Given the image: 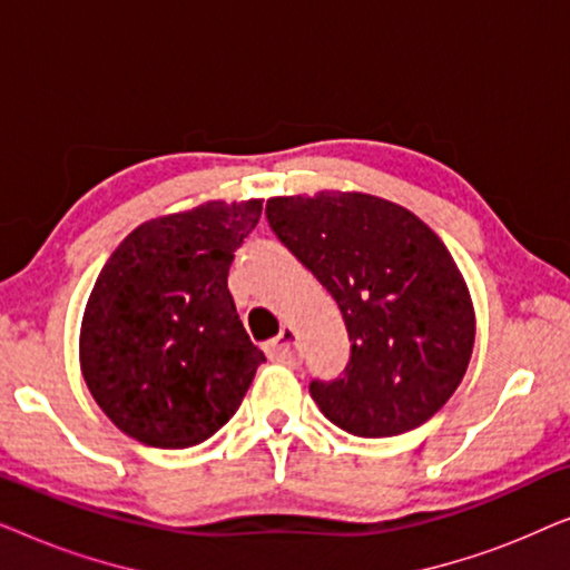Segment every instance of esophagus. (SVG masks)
<instances>
[{
	"mask_svg": "<svg viewBox=\"0 0 570 570\" xmlns=\"http://www.w3.org/2000/svg\"><path fill=\"white\" fill-rule=\"evenodd\" d=\"M267 353L272 361L283 365H298L301 363V350H298V334H295L291 326H285L283 332L277 334V340H272L267 345Z\"/></svg>",
	"mask_w": 570,
	"mask_h": 570,
	"instance_id": "obj_1",
	"label": "esophagus"
}]
</instances>
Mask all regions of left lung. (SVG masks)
Listing matches in <instances>:
<instances>
[{
	"mask_svg": "<svg viewBox=\"0 0 570 570\" xmlns=\"http://www.w3.org/2000/svg\"><path fill=\"white\" fill-rule=\"evenodd\" d=\"M267 220L345 318L350 361L311 381L326 420L389 439L431 420L462 384L474 308L443 240L394 202L357 191L275 197Z\"/></svg>",
	"mask_w": 570,
	"mask_h": 570,
	"instance_id": "left-lung-1",
	"label": "left lung"
}]
</instances>
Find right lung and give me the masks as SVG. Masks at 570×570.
I'll use <instances>...</instances> for the list:
<instances>
[{"label":"right lung","mask_w":570,"mask_h":570,"mask_svg":"<svg viewBox=\"0 0 570 570\" xmlns=\"http://www.w3.org/2000/svg\"><path fill=\"white\" fill-rule=\"evenodd\" d=\"M262 199L142 223L100 269L85 306L80 365L111 423L155 449L207 441L236 415L264 353L228 291Z\"/></svg>","instance_id":"add662e5"}]
</instances>
